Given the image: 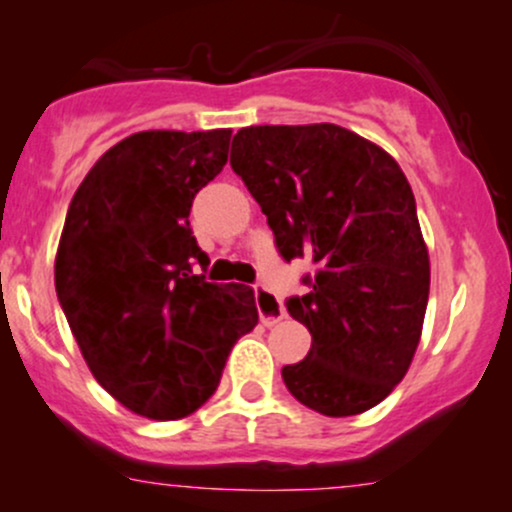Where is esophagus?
Here are the masks:
<instances>
[{
	"label": "esophagus",
	"mask_w": 512,
	"mask_h": 512,
	"mask_svg": "<svg viewBox=\"0 0 512 512\" xmlns=\"http://www.w3.org/2000/svg\"><path fill=\"white\" fill-rule=\"evenodd\" d=\"M255 304H257V311H260V321L265 326L279 324V321L287 316L282 301L274 297L265 284H255Z\"/></svg>",
	"instance_id": "esophagus-1"
}]
</instances>
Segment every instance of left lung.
I'll return each mask as SVG.
<instances>
[{
	"label": "left lung",
	"instance_id": "1",
	"mask_svg": "<svg viewBox=\"0 0 512 512\" xmlns=\"http://www.w3.org/2000/svg\"><path fill=\"white\" fill-rule=\"evenodd\" d=\"M230 166L279 255L316 262L311 292L287 301L311 351L284 365V385L326 417L370 410L410 370L427 311L429 252L410 181L383 147L331 122L240 129Z\"/></svg>",
	"mask_w": 512,
	"mask_h": 512
}]
</instances>
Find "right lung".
I'll return each instance as SVG.
<instances>
[{"label": "right lung", "instance_id": "1", "mask_svg": "<svg viewBox=\"0 0 512 512\" xmlns=\"http://www.w3.org/2000/svg\"><path fill=\"white\" fill-rule=\"evenodd\" d=\"M233 129L129 134L95 161L68 206L56 292L95 380L149 419L196 412L230 348L257 326L255 292L193 274L196 193L223 171Z\"/></svg>", "mask_w": 512, "mask_h": 512}]
</instances>
